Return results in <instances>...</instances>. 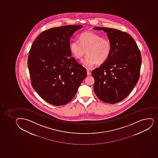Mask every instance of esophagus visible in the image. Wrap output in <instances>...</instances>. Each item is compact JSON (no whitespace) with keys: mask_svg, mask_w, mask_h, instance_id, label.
Here are the masks:
<instances>
[{"mask_svg":"<svg viewBox=\"0 0 158 158\" xmlns=\"http://www.w3.org/2000/svg\"><path fill=\"white\" fill-rule=\"evenodd\" d=\"M86 72H87V75H88V76H90V75H91L90 70H89V69H86Z\"/></svg>","mask_w":158,"mask_h":158,"instance_id":"esophagus-1","label":"esophagus"}]
</instances>
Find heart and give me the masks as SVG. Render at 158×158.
Segmentation results:
<instances>
[{
	"instance_id": "b5f03b06",
	"label": "heart",
	"mask_w": 158,
	"mask_h": 158,
	"mask_svg": "<svg viewBox=\"0 0 158 158\" xmlns=\"http://www.w3.org/2000/svg\"><path fill=\"white\" fill-rule=\"evenodd\" d=\"M70 52L76 59H81L85 54L88 55L82 60L83 65L91 68L95 64L104 63L111 53L110 41L92 31H85L79 36V41H72L69 45Z\"/></svg>"
}]
</instances>
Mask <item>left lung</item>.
I'll return each instance as SVG.
<instances>
[{
  "label": "left lung",
  "mask_w": 158,
  "mask_h": 158,
  "mask_svg": "<svg viewBox=\"0 0 158 158\" xmlns=\"http://www.w3.org/2000/svg\"><path fill=\"white\" fill-rule=\"evenodd\" d=\"M107 33L111 44L110 56L92 70L94 91L101 101L116 104L124 99L139 80L142 58L133 38L126 32L107 27H94Z\"/></svg>",
  "instance_id": "obj_1"
}]
</instances>
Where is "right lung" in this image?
Segmentation results:
<instances>
[{
  "mask_svg": "<svg viewBox=\"0 0 158 158\" xmlns=\"http://www.w3.org/2000/svg\"><path fill=\"white\" fill-rule=\"evenodd\" d=\"M81 28L68 25L42 31L29 51L31 85L42 99L54 106L69 102L86 78V69L70 57L69 48L70 38Z\"/></svg>",
  "mask_w": 158,
  "mask_h": 158,
  "instance_id": "add662e5",
  "label": "right lung"
}]
</instances>
